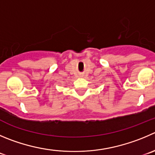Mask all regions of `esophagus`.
Masks as SVG:
<instances>
[{"mask_svg": "<svg viewBox=\"0 0 155 155\" xmlns=\"http://www.w3.org/2000/svg\"><path fill=\"white\" fill-rule=\"evenodd\" d=\"M80 76H81V77H82V76H83V75H82L81 74H80Z\"/></svg>", "mask_w": 155, "mask_h": 155, "instance_id": "esophagus-1", "label": "esophagus"}]
</instances>
